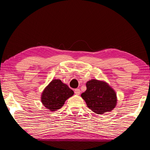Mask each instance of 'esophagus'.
I'll list each match as a JSON object with an SVG mask.
<instances>
[{
	"label": "esophagus",
	"mask_w": 150,
	"mask_h": 150,
	"mask_svg": "<svg viewBox=\"0 0 150 150\" xmlns=\"http://www.w3.org/2000/svg\"><path fill=\"white\" fill-rule=\"evenodd\" d=\"M74 92L76 95H80V93H81V91L79 89H75V90H74Z\"/></svg>",
	"instance_id": "34e87169"
}]
</instances>
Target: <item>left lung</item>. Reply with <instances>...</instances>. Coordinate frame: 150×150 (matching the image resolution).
Wrapping results in <instances>:
<instances>
[{
    "instance_id": "8db88e82",
    "label": "left lung",
    "mask_w": 150,
    "mask_h": 150,
    "mask_svg": "<svg viewBox=\"0 0 150 150\" xmlns=\"http://www.w3.org/2000/svg\"><path fill=\"white\" fill-rule=\"evenodd\" d=\"M87 90L81 94L88 107L97 114L112 110L117 104V95L106 82L93 79L87 82Z\"/></svg>"
}]
</instances>
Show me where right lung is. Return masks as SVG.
<instances>
[{"instance_id": "add662e5", "label": "right lung", "mask_w": 150, "mask_h": 150, "mask_svg": "<svg viewBox=\"0 0 150 150\" xmlns=\"http://www.w3.org/2000/svg\"><path fill=\"white\" fill-rule=\"evenodd\" d=\"M74 92L60 80L55 79L50 82L42 94V103L50 111L60 109L65 101L71 97Z\"/></svg>"}]
</instances>
